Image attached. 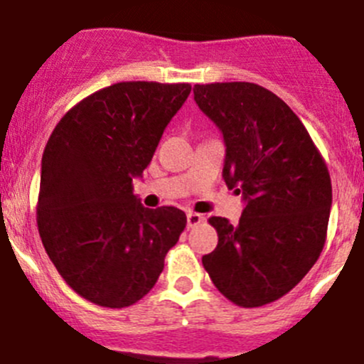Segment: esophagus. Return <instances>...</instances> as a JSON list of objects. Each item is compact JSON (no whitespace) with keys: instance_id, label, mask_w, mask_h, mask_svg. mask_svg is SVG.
<instances>
[{"instance_id":"obj_1","label":"esophagus","mask_w":364,"mask_h":364,"mask_svg":"<svg viewBox=\"0 0 364 364\" xmlns=\"http://www.w3.org/2000/svg\"><path fill=\"white\" fill-rule=\"evenodd\" d=\"M203 220H204L203 215L193 213V211L186 213V225H188V228H196V225H199Z\"/></svg>"}]
</instances>
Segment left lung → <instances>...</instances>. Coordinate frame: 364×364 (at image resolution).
Returning a JSON list of instances; mask_svg holds the SVG:
<instances>
[{
    "label": "left lung",
    "mask_w": 364,
    "mask_h": 364,
    "mask_svg": "<svg viewBox=\"0 0 364 364\" xmlns=\"http://www.w3.org/2000/svg\"><path fill=\"white\" fill-rule=\"evenodd\" d=\"M193 100L224 136L225 185L247 203L236 225L208 220L218 243L203 264L236 306L270 304L297 287L322 252L333 204L327 165L301 119L264 87L196 85Z\"/></svg>",
    "instance_id": "1"
}]
</instances>
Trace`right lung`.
I'll return each mask as SVG.
<instances>
[{"label":"right lung","instance_id":"obj_1","mask_svg":"<svg viewBox=\"0 0 364 364\" xmlns=\"http://www.w3.org/2000/svg\"><path fill=\"white\" fill-rule=\"evenodd\" d=\"M190 90V83L110 85L70 108L46 144L38 235L63 281L94 304L121 309L149 294L185 229V211L144 208L133 179Z\"/></svg>","mask_w":364,"mask_h":364}]
</instances>
